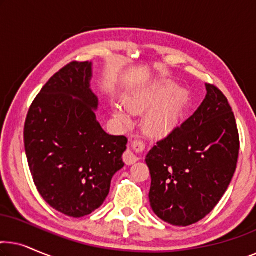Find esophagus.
<instances>
[{"label": "esophagus", "mask_w": 256, "mask_h": 256, "mask_svg": "<svg viewBox=\"0 0 256 256\" xmlns=\"http://www.w3.org/2000/svg\"><path fill=\"white\" fill-rule=\"evenodd\" d=\"M132 148L136 150V152H142L143 148H144V143H143L141 140H138V138L134 140V141L132 142ZM134 150L127 149L126 150V152L124 154V160L127 166H132V164L136 163L140 160L138 156L136 155V152H134Z\"/></svg>", "instance_id": "1"}]
</instances>
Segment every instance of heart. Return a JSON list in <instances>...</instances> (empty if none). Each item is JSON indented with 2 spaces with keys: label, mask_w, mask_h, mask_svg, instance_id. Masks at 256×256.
<instances>
[{
  "label": "heart",
  "mask_w": 256,
  "mask_h": 256,
  "mask_svg": "<svg viewBox=\"0 0 256 256\" xmlns=\"http://www.w3.org/2000/svg\"><path fill=\"white\" fill-rule=\"evenodd\" d=\"M160 102H163L162 106L150 115L146 126L152 134L166 136L174 128L183 107V96L177 92L176 87L169 84L160 85L148 92L138 94L128 101V106L132 110L141 112L144 108L156 106ZM116 112L121 120L128 121L127 115L124 112L120 110Z\"/></svg>",
  "instance_id": "heart-1"
}]
</instances>
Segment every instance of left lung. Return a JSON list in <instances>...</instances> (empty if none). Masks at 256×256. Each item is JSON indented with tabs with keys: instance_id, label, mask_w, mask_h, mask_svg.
<instances>
[{
	"instance_id": "8db88e82",
	"label": "left lung",
	"mask_w": 256,
	"mask_h": 256,
	"mask_svg": "<svg viewBox=\"0 0 256 256\" xmlns=\"http://www.w3.org/2000/svg\"><path fill=\"white\" fill-rule=\"evenodd\" d=\"M239 132L226 96L206 84L198 110L148 152L149 202L174 226L205 218L225 194L236 169Z\"/></svg>"
}]
</instances>
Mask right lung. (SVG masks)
<instances>
[{"label": "right lung", "instance_id": "obj_1", "mask_svg": "<svg viewBox=\"0 0 256 256\" xmlns=\"http://www.w3.org/2000/svg\"><path fill=\"white\" fill-rule=\"evenodd\" d=\"M92 62H72L56 73L31 104L24 146L38 192L73 218L99 208L112 178L124 166L126 136L107 134L96 120Z\"/></svg>", "mask_w": 256, "mask_h": 256}]
</instances>
